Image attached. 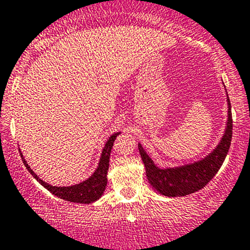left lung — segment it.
<instances>
[{
    "label": "left lung",
    "mask_w": 250,
    "mask_h": 250,
    "mask_svg": "<svg viewBox=\"0 0 250 250\" xmlns=\"http://www.w3.org/2000/svg\"><path fill=\"white\" fill-rule=\"evenodd\" d=\"M226 87V86H224ZM227 92V90H226ZM227 95L228 117L226 129L218 145L204 158L179 166L159 167L139 142V152L146 167V175L152 188L167 197H183L202 190L215 177L229 152L232 136L230 100Z\"/></svg>",
    "instance_id": "1"
}]
</instances>
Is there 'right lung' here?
Here are the masks:
<instances>
[{"instance_id":"add662e5","label":"right lung","mask_w":250,"mask_h":250,"mask_svg":"<svg viewBox=\"0 0 250 250\" xmlns=\"http://www.w3.org/2000/svg\"><path fill=\"white\" fill-rule=\"evenodd\" d=\"M117 135H120V133H114L109 138L108 141L104 145L102 154H101L100 161H98L97 168L95 169V172L90 175L87 179H85L84 182H81L78 184L71 186H53L51 184L43 182L42 179H40L39 175L35 174L34 171L29 167L27 164L26 159L23 158L22 153H21V159H22L24 166L28 169V172L31 173L35 179L39 182L46 190H48L51 193H53L54 196L59 197V198L65 199L67 202L72 203H79V204H90V203H94L102 197L106 188V183H108V169H109V160H110V153L111 148L114 146V142L116 140Z\"/></svg>"}]
</instances>
